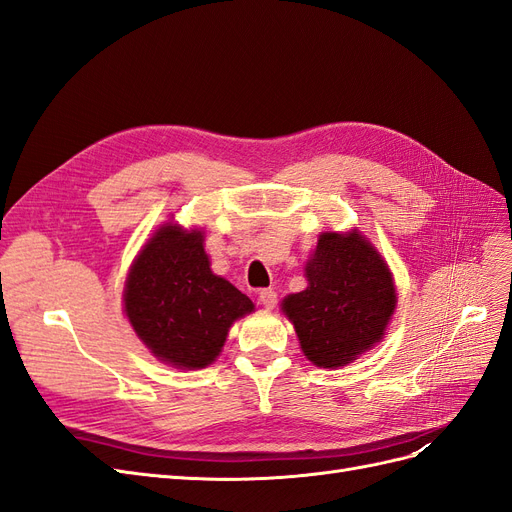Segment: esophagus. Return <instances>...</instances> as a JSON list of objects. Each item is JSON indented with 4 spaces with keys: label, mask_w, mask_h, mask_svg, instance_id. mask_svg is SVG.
Here are the masks:
<instances>
[{
    "label": "esophagus",
    "mask_w": 512,
    "mask_h": 512,
    "mask_svg": "<svg viewBox=\"0 0 512 512\" xmlns=\"http://www.w3.org/2000/svg\"><path fill=\"white\" fill-rule=\"evenodd\" d=\"M258 301L265 309H273L277 305V294H275V290L265 288V290L258 292Z\"/></svg>",
    "instance_id": "esophagus-1"
}]
</instances>
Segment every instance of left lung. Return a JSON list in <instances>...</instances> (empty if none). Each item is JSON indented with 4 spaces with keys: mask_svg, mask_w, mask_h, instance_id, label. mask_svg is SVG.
Masks as SVG:
<instances>
[{
    "mask_svg": "<svg viewBox=\"0 0 512 512\" xmlns=\"http://www.w3.org/2000/svg\"><path fill=\"white\" fill-rule=\"evenodd\" d=\"M305 277L307 288L288 294L282 309L309 361L344 367L380 342L397 292L389 265L359 230L322 232Z\"/></svg>",
    "mask_w": 512,
    "mask_h": 512,
    "instance_id": "1",
    "label": "left lung"
}]
</instances>
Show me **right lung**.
Listing matches in <instances>:
<instances>
[{"instance_id": "add662e5", "label": "right lung", "mask_w": 512, "mask_h": 512, "mask_svg": "<svg viewBox=\"0 0 512 512\" xmlns=\"http://www.w3.org/2000/svg\"><path fill=\"white\" fill-rule=\"evenodd\" d=\"M203 230L164 224L136 256L123 307L138 339L166 365L200 369L218 359L228 329L254 303L211 271Z\"/></svg>"}]
</instances>
